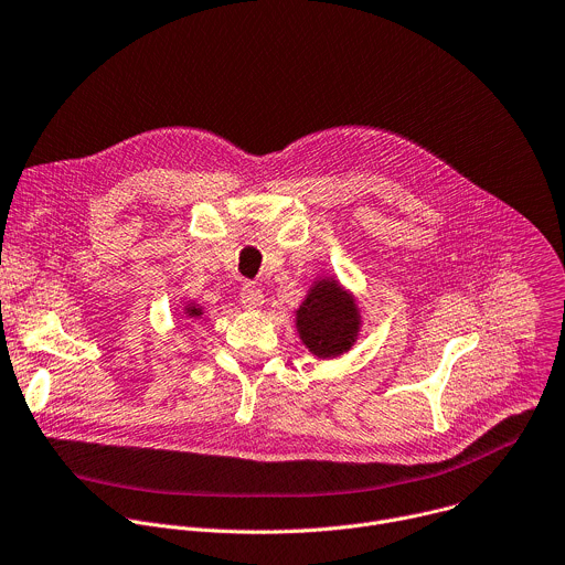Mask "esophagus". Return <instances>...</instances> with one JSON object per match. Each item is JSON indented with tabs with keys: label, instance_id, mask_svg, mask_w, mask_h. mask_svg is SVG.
<instances>
[{
	"label": "esophagus",
	"instance_id": "esophagus-1",
	"mask_svg": "<svg viewBox=\"0 0 565 565\" xmlns=\"http://www.w3.org/2000/svg\"><path fill=\"white\" fill-rule=\"evenodd\" d=\"M239 299H242V306H244L246 310H259V308L264 306V292H262L257 286H253V284H246V286L242 288Z\"/></svg>",
	"mask_w": 565,
	"mask_h": 565
}]
</instances>
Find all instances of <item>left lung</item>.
<instances>
[{
    "label": "left lung",
    "mask_w": 565,
    "mask_h": 565,
    "mask_svg": "<svg viewBox=\"0 0 565 565\" xmlns=\"http://www.w3.org/2000/svg\"><path fill=\"white\" fill-rule=\"evenodd\" d=\"M295 326L301 343L317 359H334L354 345L361 312L354 295L334 277H319L297 308Z\"/></svg>",
    "instance_id": "1"
}]
</instances>
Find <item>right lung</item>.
I'll return each instance as SVG.
<instances>
[{"instance_id":"right-lung-1","label":"right lung","mask_w":565,"mask_h":565,"mask_svg":"<svg viewBox=\"0 0 565 565\" xmlns=\"http://www.w3.org/2000/svg\"><path fill=\"white\" fill-rule=\"evenodd\" d=\"M183 315L191 317V319H200V317L204 315V308H202L200 303H193V301H191V303L183 306Z\"/></svg>"}]
</instances>
